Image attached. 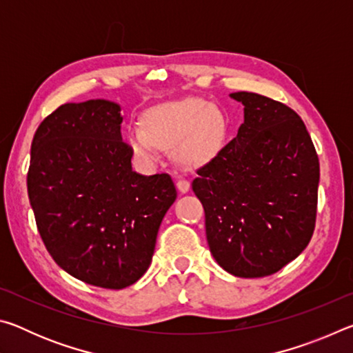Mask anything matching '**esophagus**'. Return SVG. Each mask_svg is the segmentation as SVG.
Here are the masks:
<instances>
[{
  "label": "esophagus",
  "instance_id": "1",
  "mask_svg": "<svg viewBox=\"0 0 353 353\" xmlns=\"http://www.w3.org/2000/svg\"><path fill=\"white\" fill-rule=\"evenodd\" d=\"M177 190L181 191V193H187V191L190 190V182L187 181V179L185 177L177 179Z\"/></svg>",
  "mask_w": 353,
  "mask_h": 353
}]
</instances>
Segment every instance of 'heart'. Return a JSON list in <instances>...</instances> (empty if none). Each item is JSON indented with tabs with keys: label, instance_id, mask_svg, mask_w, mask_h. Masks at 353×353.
Instances as JSON below:
<instances>
[{
	"label": "heart",
	"instance_id": "obj_1",
	"mask_svg": "<svg viewBox=\"0 0 353 353\" xmlns=\"http://www.w3.org/2000/svg\"><path fill=\"white\" fill-rule=\"evenodd\" d=\"M224 139V121L205 101L188 98L160 104L143 117V128L129 130V143L143 162L157 160V149L176 146L183 162H198L216 152Z\"/></svg>",
	"mask_w": 353,
	"mask_h": 353
}]
</instances>
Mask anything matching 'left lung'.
Returning a JSON list of instances; mask_svg holds the SVG:
<instances>
[{
	"instance_id": "1",
	"label": "left lung",
	"mask_w": 353,
	"mask_h": 353,
	"mask_svg": "<svg viewBox=\"0 0 353 353\" xmlns=\"http://www.w3.org/2000/svg\"><path fill=\"white\" fill-rule=\"evenodd\" d=\"M244 123L196 171L218 265L236 277H266L308 246L318 210L319 159L302 118L279 101L236 92Z\"/></svg>"
}]
</instances>
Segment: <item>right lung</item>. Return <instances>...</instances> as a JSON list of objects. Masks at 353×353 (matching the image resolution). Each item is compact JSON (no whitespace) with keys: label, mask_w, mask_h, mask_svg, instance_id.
Returning a JSON list of instances; mask_svg holds the SVG:
<instances>
[{"label":"right lung","mask_w":353,"mask_h":353,"mask_svg":"<svg viewBox=\"0 0 353 353\" xmlns=\"http://www.w3.org/2000/svg\"><path fill=\"white\" fill-rule=\"evenodd\" d=\"M121 107L70 103L35 130L28 196L46 250L70 276L121 290L151 265L159 227L177 191L170 174L132 171Z\"/></svg>","instance_id":"right-lung-1"}]
</instances>
